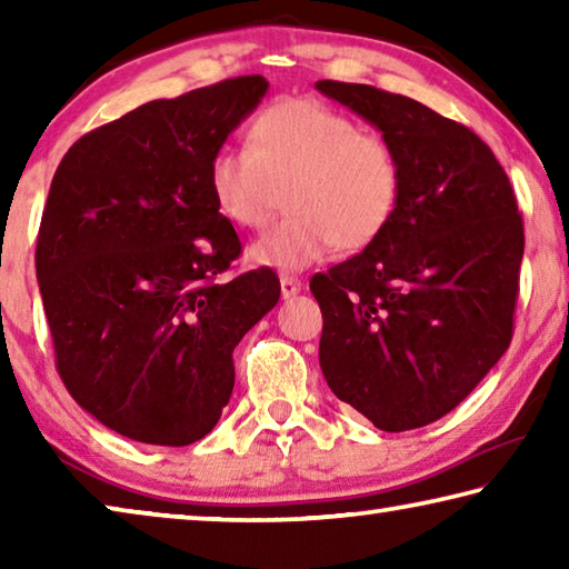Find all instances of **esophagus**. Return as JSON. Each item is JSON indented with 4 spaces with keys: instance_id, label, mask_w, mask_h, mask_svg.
<instances>
[{
    "instance_id": "obj_1",
    "label": "esophagus",
    "mask_w": 569,
    "mask_h": 569,
    "mask_svg": "<svg viewBox=\"0 0 569 569\" xmlns=\"http://www.w3.org/2000/svg\"><path fill=\"white\" fill-rule=\"evenodd\" d=\"M301 288H303V283H301V278H298V276H281V296L283 298H291L296 293H301Z\"/></svg>"
}]
</instances>
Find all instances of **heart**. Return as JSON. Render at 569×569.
Segmentation results:
<instances>
[{
	"label": "heart",
	"instance_id": "heart-1",
	"mask_svg": "<svg viewBox=\"0 0 569 569\" xmlns=\"http://www.w3.org/2000/svg\"><path fill=\"white\" fill-rule=\"evenodd\" d=\"M401 162L381 134L319 100L286 98L250 120L248 148L210 158L218 213L238 228L268 226L288 190L291 216L250 248V261L301 271L377 243L401 200Z\"/></svg>",
	"mask_w": 569,
	"mask_h": 569
}]
</instances>
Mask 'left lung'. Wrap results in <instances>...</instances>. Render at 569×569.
I'll use <instances>...</instances> for the list:
<instances>
[{
    "mask_svg": "<svg viewBox=\"0 0 569 569\" xmlns=\"http://www.w3.org/2000/svg\"><path fill=\"white\" fill-rule=\"evenodd\" d=\"M377 124L401 162V200L377 243L311 278L321 371L381 431L427 427L465 401L515 329L525 226L495 152L403 94L321 80Z\"/></svg>",
    "mask_w": 569,
    "mask_h": 569,
    "instance_id": "left-lung-1",
    "label": "left lung"
}]
</instances>
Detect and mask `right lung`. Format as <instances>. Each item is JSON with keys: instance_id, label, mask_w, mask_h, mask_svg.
<instances>
[{"instance_id": "add662e5", "label": "right lung", "mask_w": 569, "mask_h": 569, "mask_svg": "<svg viewBox=\"0 0 569 569\" xmlns=\"http://www.w3.org/2000/svg\"><path fill=\"white\" fill-rule=\"evenodd\" d=\"M268 90L246 74L152 100L82 134L52 178L37 278L54 363L80 407L160 447L203 439L233 393V349L281 298L240 256L210 158Z\"/></svg>"}]
</instances>
